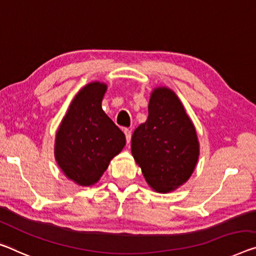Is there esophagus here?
<instances>
[{"mask_svg":"<svg viewBox=\"0 0 256 256\" xmlns=\"http://www.w3.org/2000/svg\"><path fill=\"white\" fill-rule=\"evenodd\" d=\"M124 135H126V140H127V142L129 143V142H130V138H132V130L130 129H124Z\"/></svg>","mask_w":256,"mask_h":256,"instance_id":"obj_1","label":"esophagus"}]
</instances>
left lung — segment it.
<instances>
[{"label":"left lung","instance_id":"left-lung-1","mask_svg":"<svg viewBox=\"0 0 256 256\" xmlns=\"http://www.w3.org/2000/svg\"><path fill=\"white\" fill-rule=\"evenodd\" d=\"M196 127L172 89L156 87L148 116L132 136V154L152 190L174 191L188 182L199 159Z\"/></svg>","mask_w":256,"mask_h":256}]
</instances>
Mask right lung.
Returning a JSON list of instances; mask_svg holds the SVG:
<instances>
[{"mask_svg":"<svg viewBox=\"0 0 256 256\" xmlns=\"http://www.w3.org/2000/svg\"><path fill=\"white\" fill-rule=\"evenodd\" d=\"M106 90L108 84L100 81L78 90L56 132L54 159L80 186L96 184L126 145L124 134L102 108Z\"/></svg>","mask_w":256,"mask_h":256,"instance_id":"1","label":"right lung"}]
</instances>
